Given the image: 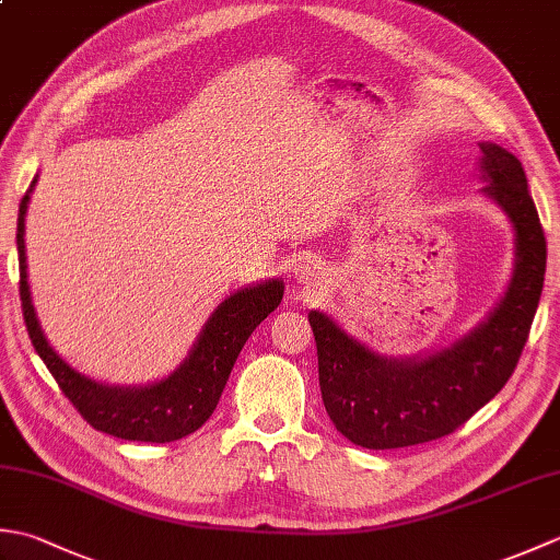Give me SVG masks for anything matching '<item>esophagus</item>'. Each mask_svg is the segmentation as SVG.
Returning a JSON list of instances; mask_svg holds the SVG:
<instances>
[{"label":"esophagus","mask_w":560,"mask_h":560,"mask_svg":"<svg viewBox=\"0 0 560 560\" xmlns=\"http://www.w3.org/2000/svg\"><path fill=\"white\" fill-rule=\"evenodd\" d=\"M295 277H299V281L315 287V283L323 279V265H319L315 257H303L299 265H295Z\"/></svg>","instance_id":"esophagus-1"}]
</instances>
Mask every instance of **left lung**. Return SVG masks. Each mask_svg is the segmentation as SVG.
I'll list each match as a JSON object with an SVG mask.
<instances>
[{
    "mask_svg": "<svg viewBox=\"0 0 560 560\" xmlns=\"http://www.w3.org/2000/svg\"><path fill=\"white\" fill-rule=\"evenodd\" d=\"M479 149L481 192L515 229L513 279L481 325L423 359H387L329 315L307 313L325 409L353 445L392 450L450 435L503 389L525 349L544 289L546 237L522 163L491 141Z\"/></svg>",
    "mask_w": 560,
    "mask_h": 560,
    "instance_id": "obj_1",
    "label": "left lung"
}]
</instances>
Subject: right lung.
I'll list each match as a JSON object with an SVG mask.
<instances>
[{
	"instance_id": "right-lung-1",
	"label": "right lung",
	"mask_w": 560,
	"mask_h": 560,
	"mask_svg": "<svg viewBox=\"0 0 560 560\" xmlns=\"http://www.w3.org/2000/svg\"><path fill=\"white\" fill-rule=\"evenodd\" d=\"M33 187L35 180L21 199L16 223L21 311L33 349L38 351L47 371L57 380L59 389L74 404L83 421L101 433L137 440V443H173V440L195 433L217 409L225 380H229L247 337L261 319L279 307L283 299V281L269 279L229 295L207 319L187 359L168 377L144 387L103 385L71 368L47 343L38 317H35L26 273V243H23Z\"/></svg>"
}]
</instances>
